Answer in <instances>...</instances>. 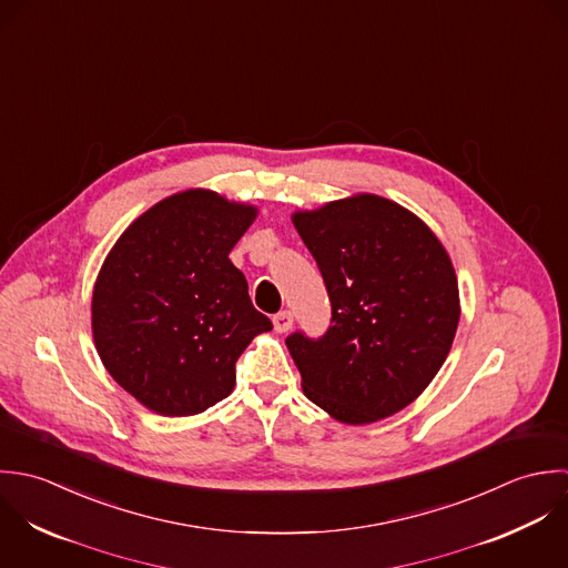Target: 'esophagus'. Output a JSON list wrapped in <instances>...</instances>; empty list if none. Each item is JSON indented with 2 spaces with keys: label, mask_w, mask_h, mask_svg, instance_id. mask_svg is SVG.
<instances>
[{
  "label": "esophagus",
  "mask_w": 568,
  "mask_h": 568,
  "mask_svg": "<svg viewBox=\"0 0 568 568\" xmlns=\"http://www.w3.org/2000/svg\"><path fill=\"white\" fill-rule=\"evenodd\" d=\"M272 321H274V329H276L278 334L290 332V329H292V325H294V316H292V312H278Z\"/></svg>",
  "instance_id": "esophagus-1"
}]
</instances>
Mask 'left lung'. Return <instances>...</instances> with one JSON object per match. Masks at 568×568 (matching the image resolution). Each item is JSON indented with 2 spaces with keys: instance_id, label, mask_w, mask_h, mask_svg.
<instances>
[{
  "instance_id": "obj_1",
  "label": "left lung",
  "mask_w": 568,
  "mask_h": 568,
  "mask_svg": "<svg viewBox=\"0 0 568 568\" xmlns=\"http://www.w3.org/2000/svg\"><path fill=\"white\" fill-rule=\"evenodd\" d=\"M292 222L332 301L323 338L285 341L303 393L348 426L399 413L453 346L460 303L450 254L415 213L371 193L296 211Z\"/></svg>"
}]
</instances>
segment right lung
Returning a JSON list of instances; mask_svg holds the SVG:
<instances>
[{"instance_id": "1", "label": "right lung", "mask_w": 568, "mask_h": 568, "mask_svg": "<svg viewBox=\"0 0 568 568\" xmlns=\"http://www.w3.org/2000/svg\"><path fill=\"white\" fill-rule=\"evenodd\" d=\"M256 206L209 189L164 197L126 227L97 276L92 334L115 382L164 417L204 413L234 388V364L272 329L227 258Z\"/></svg>"}]
</instances>
